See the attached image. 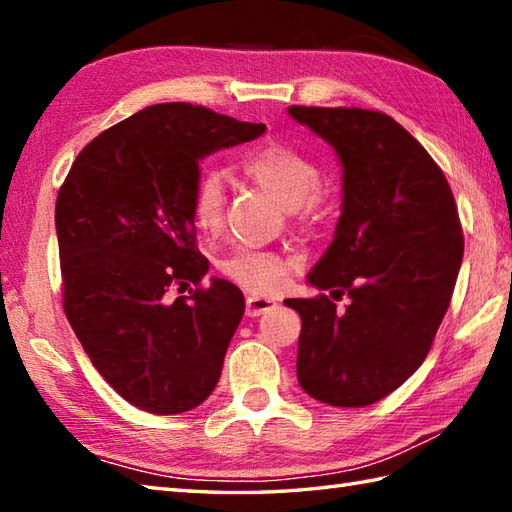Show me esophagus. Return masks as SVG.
I'll list each match as a JSON object with an SVG mask.
<instances>
[{"mask_svg":"<svg viewBox=\"0 0 512 512\" xmlns=\"http://www.w3.org/2000/svg\"><path fill=\"white\" fill-rule=\"evenodd\" d=\"M275 308H277L275 299L255 297V295L246 297V314H248V317H259V314H264L268 310H275Z\"/></svg>","mask_w":512,"mask_h":512,"instance_id":"1","label":"esophagus"}]
</instances>
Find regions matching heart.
Segmentation results:
<instances>
[{
  "label": "heart",
  "instance_id": "b5f03b06",
  "mask_svg": "<svg viewBox=\"0 0 512 512\" xmlns=\"http://www.w3.org/2000/svg\"><path fill=\"white\" fill-rule=\"evenodd\" d=\"M239 167L259 189L268 193L286 211L301 204H317L314 193L321 187V169L288 145L268 143L250 149L239 160ZM226 206V182L220 171H204L191 191V215L200 231L215 233L222 226ZM222 273L235 284L253 292H275L286 275V264L264 250H237L222 262Z\"/></svg>",
  "mask_w": 512,
  "mask_h": 512
}]
</instances>
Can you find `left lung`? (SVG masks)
I'll return each mask as SVG.
<instances>
[{"instance_id":"8db88e82","label":"left lung","mask_w":512,"mask_h":512,"mask_svg":"<svg viewBox=\"0 0 512 512\" xmlns=\"http://www.w3.org/2000/svg\"><path fill=\"white\" fill-rule=\"evenodd\" d=\"M288 114L328 143L343 167L332 244L308 281L330 290L286 299L301 317L297 378L332 407L374 405L427 358L458 279L464 237L442 169L394 118L361 107ZM351 297L343 313L332 298Z\"/></svg>"}]
</instances>
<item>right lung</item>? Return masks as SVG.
<instances>
[{"label": "right lung", "mask_w": 512, "mask_h": 512, "mask_svg": "<svg viewBox=\"0 0 512 512\" xmlns=\"http://www.w3.org/2000/svg\"><path fill=\"white\" fill-rule=\"evenodd\" d=\"M264 123L202 105L158 103L105 129L76 156L54 209L63 310L99 374L134 407L171 416L211 396L239 321L242 290L200 286L191 191L200 160L248 143Z\"/></svg>", "instance_id": "obj_1"}]
</instances>
